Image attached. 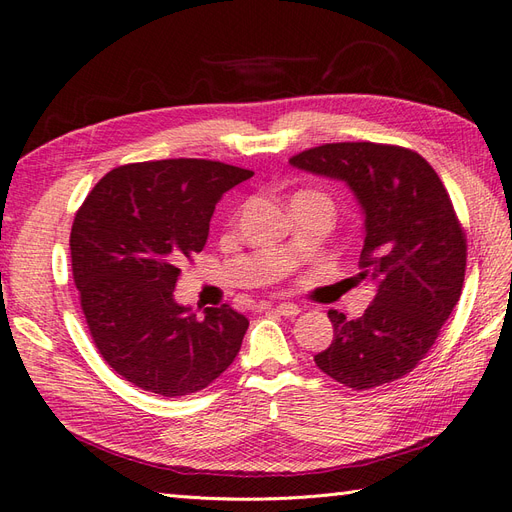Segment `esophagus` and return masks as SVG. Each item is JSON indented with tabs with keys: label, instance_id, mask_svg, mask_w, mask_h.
I'll list each match as a JSON object with an SVG mask.
<instances>
[{
	"label": "esophagus",
	"instance_id": "esophagus-1",
	"mask_svg": "<svg viewBox=\"0 0 512 512\" xmlns=\"http://www.w3.org/2000/svg\"><path fill=\"white\" fill-rule=\"evenodd\" d=\"M273 309L277 314L286 316V318H292V316H297L301 312V307L294 305V303H277V305H273Z\"/></svg>",
	"mask_w": 512,
	"mask_h": 512
}]
</instances>
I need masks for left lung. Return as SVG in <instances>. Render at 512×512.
<instances>
[{"instance_id": "left-lung-1", "label": "left lung", "mask_w": 512, "mask_h": 512, "mask_svg": "<svg viewBox=\"0 0 512 512\" xmlns=\"http://www.w3.org/2000/svg\"><path fill=\"white\" fill-rule=\"evenodd\" d=\"M305 173L344 181L363 211L361 277L376 297L356 320L331 309L333 342L318 369L352 391L410 374L461 297L466 235L425 158L376 143H329L290 158Z\"/></svg>"}]
</instances>
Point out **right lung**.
<instances>
[{
    "label": "right lung",
    "mask_w": 512,
    "mask_h": 512,
    "mask_svg": "<svg viewBox=\"0 0 512 512\" xmlns=\"http://www.w3.org/2000/svg\"><path fill=\"white\" fill-rule=\"evenodd\" d=\"M254 173L211 160L113 168L70 232L74 284L94 344L121 378L162 397L205 389L241 350L250 320L230 305L175 301L181 262L203 252L220 198Z\"/></svg>",
    "instance_id": "add662e5"
}]
</instances>
